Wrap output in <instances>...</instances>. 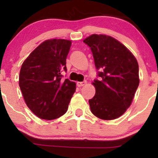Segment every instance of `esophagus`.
<instances>
[{"label": "esophagus", "mask_w": 158, "mask_h": 158, "mask_svg": "<svg viewBox=\"0 0 158 158\" xmlns=\"http://www.w3.org/2000/svg\"><path fill=\"white\" fill-rule=\"evenodd\" d=\"M87 84V81H78L77 82V86L78 87H82L84 86Z\"/></svg>", "instance_id": "esophagus-1"}]
</instances>
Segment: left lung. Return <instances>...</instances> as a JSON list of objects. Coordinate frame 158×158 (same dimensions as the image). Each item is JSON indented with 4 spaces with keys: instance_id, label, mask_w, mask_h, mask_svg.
<instances>
[{
    "instance_id": "1",
    "label": "left lung",
    "mask_w": 158,
    "mask_h": 158,
    "mask_svg": "<svg viewBox=\"0 0 158 158\" xmlns=\"http://www.w3.org/2000/svg\"><path fill=\"white\" fill-rule=\"evenodd\" d=\"M84 42L90 48L98 71L93 82L96 94L89 99L90 110L105 120L117 119L131 106L138 88L139 66L126 47L106 35L94 34Z\"/></svg>"
}]
</instances>
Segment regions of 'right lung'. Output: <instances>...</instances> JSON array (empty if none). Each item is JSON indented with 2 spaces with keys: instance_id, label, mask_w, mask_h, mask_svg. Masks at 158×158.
I'll return each mask as SVG.
<instances>
[{
  "instance_id": "1",
  "label": "right lung",
  "mask_w": 158,
  "mask_h": 158,
  "mask_svg": "<svg viewBox=\"0 0 158 158\" xmlns=\"http://www.w3.org/2000/svg\"><path fill=\"white\" fill-rule=\"evenodd\" d=\"M71 41L46 40L25 59L20 70L19 86L28 108L39 118L51 120L67 112L76 83L61 79Z\"/></svg>"
}]
</instances>
